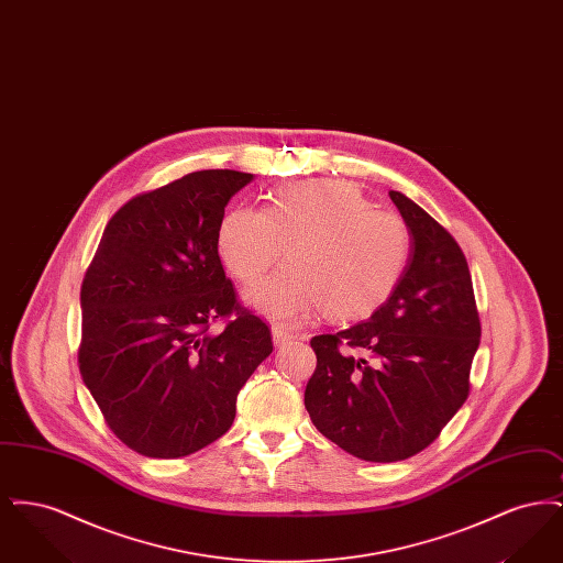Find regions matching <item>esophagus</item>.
<instances>
[{
    "mask_svg": "<svg viewBox=\"0 0 563 563\" xmlns=\"http://www.w3.org/2000/svg\"><path fill=\"white\" fill-rule=\"evenodd\" d=\"M291 338L283 331V329H278V327H272V342H274V346H283V344H287Z\"/></svg>",
    "mask_w": 563,
    "mask_h": 563,
    "instance_id": "esophagus-1",
    "label": "esophagus"
}]
</instances>
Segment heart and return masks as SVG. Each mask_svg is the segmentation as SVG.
<instances>
[{"label":"heart","instance_id":"obj_1","mask_svg":"<svg viewBox=\"0 0 563 563\" xmlns=\"http://www.w3.org/2000/svg\"><path fill=\"white\" fill-rule=\"evenodd\" d=\"M289 246V269L246 294V303L289 327L321 312L349 321L369 314L409 260V232L399 214L372 209L349 181L285 184L266 209L236 207L221 219L217 249L244 285L260 283Z\"/></svg>","mask_w":563,"mask_h":563}]
</instances>
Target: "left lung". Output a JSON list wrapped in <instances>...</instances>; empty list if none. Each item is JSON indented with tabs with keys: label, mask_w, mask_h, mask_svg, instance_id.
I'll list each match as a JSON object with an SVG mask.
<instances>
[{
	"label": "left lung",
	"mask_w": 563,
	"mask_h": 563,
	"mask_svg": "<svg viewBox=\"0 0 563 563\" xmlns=\"http://www.w3.org/2000/svg\"><path fill=\"white\" fill-rule=\"evenodd\" d=\"M409 232L397 287L367 321L312 338L303 402L344 452L399 462L439 437L468 397L482 322L464 253L422 207L388 191Z\"/></svg>",
	"instance_id": "1"
}]
</instances>
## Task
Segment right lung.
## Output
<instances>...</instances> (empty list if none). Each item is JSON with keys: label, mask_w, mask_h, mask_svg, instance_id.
I'll list each match as a JSON object with an SVG mask.
<instances>
[{"label": "right lung", "mask_w": 563, "mask_h": 563, "mask_svg": "<svg viewBox=\"0 0 563 563\" xmlns=\"http://www.w3.org/2000/svg\"><path fill=\"white\" fill-rule=\"evenodd\" d=\"M251 181L198 170L136 196L109 219L84 276L81 379L136 454L181 457L225 434L272 352L268 324L236 303L217 251L225 207Z\"/></svg>", "instance_id": "obj_1"}]
</instances>
